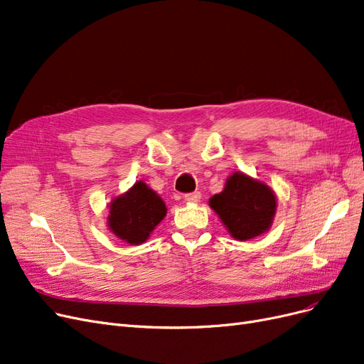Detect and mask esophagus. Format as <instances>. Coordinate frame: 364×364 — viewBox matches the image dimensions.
<instances>
[{"mask_svg": "<svg viewBox=\"0 0 364 364\" xmlns=\"http://www.w3.org/2000/svg\"><path fill=\"white\" fill-rule=\"evenodd\" d=\"M184 200H187V203H191V204H196L200 200V193L199 192L187 193V195H184Z\"/></svg>", "mask_w": 364, "mask_h": 364, "instance_id": "34e87169", "label": "esophagus"}]
</instances>
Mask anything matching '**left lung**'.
<instances>
[{
  "label": "left lung",
  "instance_id": "8db88e82",
  "mask_svg": "<svg viewBox=\"0 0 364 364\" xmlns=\"http://www.w3.org/2000/svg\"><path fill=\"white\" fill-rule=\"evenodd\" d=\"M210 207L235 240L246 241L270 230L277 205L267 184L235 172L226 180L223 192L211 196Z\"/></svg>",
  "mask_w": 364,
  "mask_h": 364
}]
</instances>
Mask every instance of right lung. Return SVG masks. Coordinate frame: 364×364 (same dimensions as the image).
Returning a JSON list of instances; mask_svg holds the SVG:
<instances>
[{"label":"right lung","mask_w":364,"mask_h":364,"mask_svg":"<svg viewBox=\"0 0 364 364\" xmlns=\"http://www.w3.org/2000/svg\"><path fill=\"white\" fill-rule=\"evenodd\" d=\"M109 208V230L119 240L134 246L146 241L166 216L165 203L144 181H136L130 191L115 198Z\"/></svg>","instance_id":"right-lung-1"}]
</instances>
